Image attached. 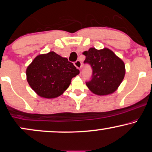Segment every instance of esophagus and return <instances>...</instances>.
Segmentation results:
<instances>
[{"instance_id":"34e87169","label":"esophagus","mask_w":152,"mask_h":152,"mask_svg":"<svg viewBox=\"0 0 152 152\" xmlns=\"http://www.w3.org/2000/svg\"><path fill=\"white\" fill-rule=\"evenodd\" d=\"M74 65L76 66V68L78 69H80V68H81V66H82V64H81V62H80V60L76 61V62H74Z\"/></svg>"}]
</instances>
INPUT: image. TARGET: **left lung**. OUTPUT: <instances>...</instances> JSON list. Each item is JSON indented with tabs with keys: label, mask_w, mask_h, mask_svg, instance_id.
Returning <instances> with one entry per match:
<instances>
[{
	"label": "left lung",
	"mask_w": 152,
	"mask_h": 152,
	"mask_svg": "<svg viewBox=\"0 0 152 152\" xmlns=\"http://www.w3.org/2000/svg\"><path fill=\"white\" fill-rule=\"evenodd\" d=\"M84 64L91 66L92 76L86 86L97 95H106L116 91L124 79L126 69L124 62L111 50H97L91 48L83 53Z\"/></svg>",
	"instance_id": "8db88e82"
}]
</instances>
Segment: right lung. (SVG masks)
<instances>
[{"label":"right lung","instance_id":"right-lung-1","mask_svg":"<svg viewBox=\"0 0 152 152\" xmlns=\"http://www.w3.org/2000/svg\"><path fill=\"white\" fill-rule=\"evenodd\" d=\"M26 79L38 95L55 98L68 88L79 70L66 57L55 52L38 55L26 69Z\"/></svg>","mask_w":152,"mask_h":152}]
</instances>
